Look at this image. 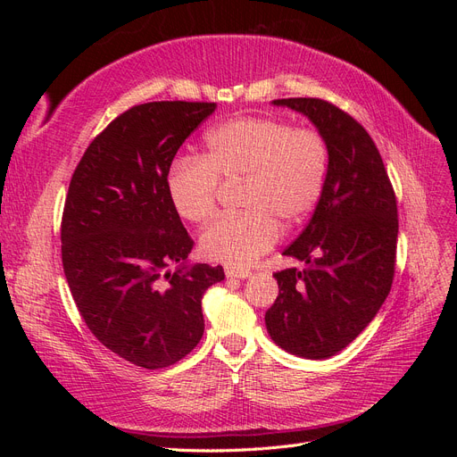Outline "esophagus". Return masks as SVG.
<instances>
[{"instance_id": "obj_1", "label": "esophagus", "mask_w": 457, "mask_h": 457, "mask_svg": "<svg viewBox=\"0 0 457 457\" xmlns=\"http://www.w3.org/2000/svg\"><path fill=\"white\" fill-rule=\"evenodd\" d=\"M225 272H227V278H238V280H244L252 274L250 270H237V269H230V267H227Z\"/></svg>"}]
</instances>
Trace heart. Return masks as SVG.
Here are the masks:
<instances>
[{"label": "heart", "instance_id": "obj_1", "mask_svg": "<svg viewBox=\"0 0 457 457\" xmlns=\"http://www.w3.org/2000/svg\"><path fill=\"white\" fill-rule=\"evenodd\" d=\"M202 158H181L165 181L173 210L204 223L217 210L219 181L242 183L240 215L220 217L200 237L205 259L245 269L269 252L280 225L303 223L322 198L329 150L314 128L280 118L245 116L219 123L205 135Z\"/></svg>", "mask_w": 457, "mask_h": 457}]
</instances>
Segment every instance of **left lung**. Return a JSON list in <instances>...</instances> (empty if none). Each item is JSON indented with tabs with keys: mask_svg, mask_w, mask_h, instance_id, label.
<instances>
[{
	"mask_svg": "<svg viewBox=\"0 0 457 457\" xmlns=\"http://www.w3.org/2000/svg\"><path fill=\"white\" fill-rule=\"evenodd\" d=\"M307 116L329 150L322 198L284 255L299 269L274 272L278 297L265 314L270 339L309 361L343 351L391 292L398 215L376 143L353 116L322 99H278Z\"/></svg>",
	"mask_w": 457,
	"mask_h": 457,
	"instance_id": "obj_1",
	"label": "left lung"
}]
</instances>
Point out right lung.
Here are the masks:
<instances>
[{"label":"right lung","instance_id":"right-lung-1","mask_svg":"<svg viewBox=\"0 0 457 457\" xmlns=\"http://www.w3.org/2000/svg\"><path fill=\"white\" fill-rule=\"evenodd\" d=\"M215 108L187 101L129 108L95 137L68 187L61 242L76 307L106 349L146 370L168 368L196 347L202 297L225 280L220 265L187 262L195 242L165 188L177 150Z\"/></svg>","mask_w":457,"mask_h":457}]
</instances>
